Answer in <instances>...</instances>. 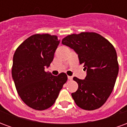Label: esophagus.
Segmentation results:
<instances>
[{
  "instance_id": "34e87169",
  "label": "esophagus",
  "mask_w": 127,
  "mask_h": 127,
  "mask_svg": "<svg viewBox=\"0 0 127 127\" xmlns=\"http://www.w3.org/2000/svg\"><path fill=\"white\" fill-rule=\"evenodd\" d=\"M72 79H73V77H72V76H68V80H72Z\"/></svg>"
}]
</instances>
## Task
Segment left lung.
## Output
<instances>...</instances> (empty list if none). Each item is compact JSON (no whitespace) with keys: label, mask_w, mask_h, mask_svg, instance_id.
I'll use <instances>...</instances> for the list:
<instances>
[{"label":"left lung","mask_w":127,"mask_h":127,"mask_svg":"<svg viewBox=\"0 0 127 127\" xmlns=\"http://www.w3.org/2000/svg\"><path fill=\"white\" fill-rule=\"evenodd\" d=\"M62 43L75 51L80 64L87 71L84 80L73 77L78 89L71 94L80 108L94 110L103 105L114 87L118 73V62L114 47L110 42L94 32L71 34Z\"/></svg>","instance_id":"1"}]
</instances>
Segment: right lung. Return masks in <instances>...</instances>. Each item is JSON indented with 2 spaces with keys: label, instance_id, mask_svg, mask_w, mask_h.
I'll list each match as a JSON object with an SVG mask.
<instances>
[{
  "label": "right lung",
  "instance_id": "add662e5",
  "mask_svg": "<svg viewBox=\"0 0 127 127\" xmlns=\"http://www.w3.org/2000/svg\"><path fill=\"white\" fill-rule=\"evenodd\" d=\"M59 43L56 35L36 34L22 42L14 53L11 73L15 88L24 103L34 109L52 106L67 81L64 73L54 76L45 71Z\"/></svg>",
  "mask_w": 127,
  "mask_h": 127
}]
</instances>
